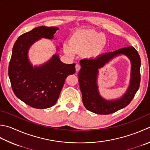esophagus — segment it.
<instances>
[{"mask_svg":"<svg viewBox=\"0 0 150 150\" xmlns=\"http://www.w3.org/2000/svg\"><path fill=\"white\" fill-rule=\"evenodd\" d=\"M80 69H81V66L79 65V64H76V66H75V70H76V71L77 72H78L79 70H80Z\"/></svg>","mask_w":150,"mask_h":150,"instance_id":"1","label":"esophagus"}]
</instances>
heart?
<instances>
[{
	"label": "heart",
	"mask_w": 150,
	"mask_h": 150,
	"mask_svg": "<svg viewBox=\"0 0 150 150\" xmlns=\"http://www.w3.org/2000/svg\"><path fill=\"white\" fill-rule=\"evenodd\" d=\"M107 38L100 32L92 30H77L71 34L69 43H64L66 54H83L88 58L100 55L107 46Z\"/></svg>",
	"instance_id": "heart-1"
}]
</instances>
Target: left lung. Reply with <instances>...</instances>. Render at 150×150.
<instances>
[{
  "instance_id": "obj_1",
  "label": "left lung",
  "mask_w": 150,
  "mask_h": 150,
  "mask_svg": "<svg viewBox=\"0 0 150 150\" xmlns=\"http://www.w3.org/2000/svg\"><path fill=\"white\" fill-rule=\"evenodd\" d=\"M120 54H125L132 62L130 85L125 96L119 100L107 101L99 95L96 86L98 69L111 59ZM81 69L79 72V82L84 106L87 110L98 114H110L125 107L130 103L139 90L140 83V56L133 47H126L99 56L96 59L80 61Z\"/></svg>"
}]
</instances>
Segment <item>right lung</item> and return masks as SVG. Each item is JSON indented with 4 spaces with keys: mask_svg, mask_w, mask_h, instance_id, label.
Wrapping results in <instances>:
<instances>
[{
    "mask_svg": "<svg viewBox=\"0 0 150 150\" xmlns=\"http://www.w3.org/2000/svg\"><path fill=\"white\" fill-rule=\"evenodd\" d=\"M58 30L54 26H38L21 35L13 47L8 67L11 88L17 98L35 108L54 105L66 77L75 73V64H64L57 54L39 67H32L28 59L32 44L42 38L52 39Z\"/></svg>",
    "mask_w": 150,
    "mask_h": 150,
    "instance_id": "add662e5",
    "label": "right lung"
}]
</instances>
